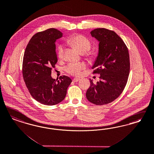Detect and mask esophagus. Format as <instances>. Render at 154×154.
Masks as SVG:
<instances>
[{
    "label": "esophagus",
    "mask_w": 154,
    "mask_h": 154,
    "mask_svg": "<svg viewBox=\"0 0 154 154\" xmlns=\"http://www.w3.org/2000/svg\"><path fill=\"white\" fill-rule=\"evenodd\" d=\"M80 80V79H79V78H74V79H73V81L74 82H77L79 81Z\"/></svg>",
    "instance_id": "1"
}]
</instances>
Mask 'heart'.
Returning a JSON list of instances; mask_svg holds the SVG:
<instances>
[{
  "label": "heart",
  "instance_id": "obj_1",
  "mask_svg": "<svg viewBox=\"0 0 154 154\" xmlns=\"http://www.w3.org/2000/svg\"><path fill=\"white\" fill-rule=\"evenodd\" d=\"M66 42L77 48L81 53L85 55H89V51L91 48V42L86 37L81 35H76L69 37ZM64 54V47L63 45H59L57 47V56L60 59L63 58ZM85 64L83 63H71L65 68V71L69 74L78 76L81 73L82 70L85 69Z\"/></svg>",
  "mask_w": 154,
  "mask_h": 154
}]
</instances>
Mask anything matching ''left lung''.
<instances>
[{
    "instance_id": "1",
    "label": "left lung",
    "mask_w": 154,
    "mask_h": 154,
    "mask_svg": "<svg viewBox=\"0 0 154 154\" xmlns=\"http://www.w3.org/2000/svg\"><path fill=\"white\" fill-rule=\"evenodd\" d=\"M91 35L99 42V52L92 67L93 74H100V81L90 86L86 96L97 105H103L116 100L124 90L130 73V57L127 46L112 31L97 28Z\"/></svg>"
}]
</instances>
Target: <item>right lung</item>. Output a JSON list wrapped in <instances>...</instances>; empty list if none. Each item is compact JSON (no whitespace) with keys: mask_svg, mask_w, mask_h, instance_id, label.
<instances>
[{"mask_svg":"<svg viewBox=\"0 0 154 154\" xmlns=\"http://www.w3.org/2000/svg\"><path fill=\"white\" fill-rule=\"evenodd\" d=\"M63 36L56 28H49L34 35L25 50L22 66L24 81L32 97L48 106L63 101L72 80L66 75L59 80L51 77L57 62L55 42Z\"/></svg>","mask_w":154,"mask_h":154,"instance_id":"right-lung-1","label":"right lung"}]
</instances>
